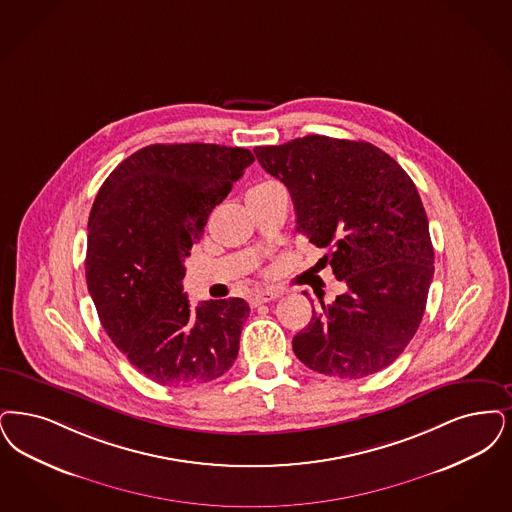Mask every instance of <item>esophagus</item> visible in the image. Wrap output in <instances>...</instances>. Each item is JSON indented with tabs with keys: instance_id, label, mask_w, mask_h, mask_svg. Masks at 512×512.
Here are the masks:
<instances>
[{
	"instance_id": "esophagus-1",
	"label": "esophagus",
	"mask_w": 512,
	"mask_h": 512,
	"mask_svg": "<svg viewBox=\"0 0 512 512\" xmlns=\"http://www.w3.org/2000/svg\"><path fill=\"white\" fill-rule=\"evenodd\" d=\"M280 295H282V291H280V289H276V287H266V289H259V291H255V293L251 295L249 303H251L253 307H257V305H263V303H270V301L278 299Z\"/></svg>"
}]
</instances>
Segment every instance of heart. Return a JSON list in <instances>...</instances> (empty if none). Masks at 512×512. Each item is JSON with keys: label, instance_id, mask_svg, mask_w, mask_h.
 Masks as SVG:
<instances>
[{"label": "heart", "instance_id": "b5f03b06", "mask_svg": "<svg viewBox=\"0 0 512 512\" xmlns=\"http://www.w3.org/2000/svg\"><path fill=\"white\" fill-rule=\"evenodd\" d=\"M282 184L276 183V181H261V183L253 184L249 190H247V198L251 196H261L266 192H272V190H280Z\"/></svg>", "mask_w": 512, "mask_h": 512}]
</instances>
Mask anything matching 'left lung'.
Wrapping results in <instances>:
<instances>
[{"label":"left lung","mask_w":512,"mask_h":512,"mask_svg":"<svg viewBox=\"0 0 512 512\" xmlns=\"http://www.w3.org/2000/svg\"><path fill=\"white\" fill-rule=\"evenodd\" d=\"M266 173L286 184L297 232L329 249L347 291L314 310L293 337L295 356L318 373L360 379L390 366L419 328L434 274L421 196L408 173L366 141L308 135L255 146Z\"/></svg>","instance_id":"left-lung-1"}]
</instances>
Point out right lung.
<instances>
[{"label":"right lung","mask_w":512,"mask_h":512,"mask_svg":"<svg viewBox=\"0 0 512 512\" xmlns=\"http://www.w3.org/2000/svg\"><path fill=\"white\" fill-rule=\"evenodd\" d=\"M253 162L238 146L150 144L123 160L95 198L89 293L112 343L158 385L209 383L238 356L249 305L232 297L190 307L184 259Z\"/></svg>","instance_id":"1"}]
</instances>
